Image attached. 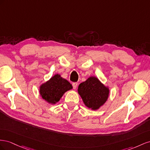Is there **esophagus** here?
I'll list each match as a JSON object with an SVG mask.
<instances>
[{
    "label": "esophagus",
    "mask_w": 150,
    "mask_h": 150,
    "mask_svg": "<svg viewBox=\"0 0 150 150\" xmlns=\"http://www.w3.org/2000/svg\"><path fill=\"white\" fill-rule=\"evenodd\" d=\"M77 85H78V83L76 82H74L72 83V86H73V88H74V89H76V87H77Z\"/></svg>",
    "instance_id": "obj_1"
}]
</instances>
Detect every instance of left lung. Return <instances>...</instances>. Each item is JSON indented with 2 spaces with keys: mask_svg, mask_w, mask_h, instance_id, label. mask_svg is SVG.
I'll use <instances>...</instances> for the list:
<instances>
[{
  "mask_svg": "<svg viewBox=\"0 0 150 150\" xmlns=\"http://www.w3.org/2000/svg\"><path fill=\"white\" fill-rule=\"evenodd\" d=\"M78 93L87 108L97 110L108 100L109 89L96 76H90L79 85Z\"/></svg>",
  "mask_w": 150,
  "mask_h": 150,
  "instance_id": "8db88e82",
  "label": "left lung"
}]
</instances>
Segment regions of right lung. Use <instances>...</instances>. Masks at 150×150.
Here are the masks:
<instances>
[{"label":"right lung","mask_w":150,"mask_h":150,"mask_svg":"<svg viewBox=\"0 0 150 150\" xmlns=\"http://www.w3.org/2000/svg\"><path fill=\"white\" fill-rule=\"evenodd\" d=\"M72 88L71 84L68 81L63 79L60 75L56 74L41 85L40 93L42 99L49 104H55L60 100L64 93Z\"/></svg>","instance_id":"add662e5"}]
</instances>
